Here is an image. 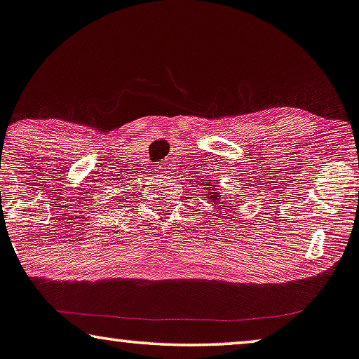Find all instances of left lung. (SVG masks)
I'll list each match as a JSON object with an SVG mask.
<instances>
[{"label": "left lung", "instance_id": "1", "mask_svg": "<svg viewBox=\"0 0 359 359\" xmlns=\"http://www.w3.org/2000/svg\"><path fill=\"white\" fill-rule=\"evenodd\" d=\"M212 182H214V180H212ZM205 185H208V190H211V196L216 198V196H217V191H216V187H217V185L210 187V184H206V182H205ZM221 200H224V196L219 198V205H222V203H224V201H221ZM214 203H216V201H214ZM227 205H229V201H227ZM222 210H224V208H222Z\"/></svg>", "mask_w": 359, "mask_h": 359}]
</instances>
